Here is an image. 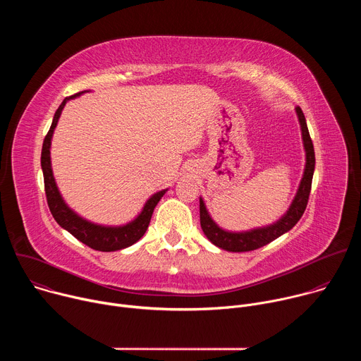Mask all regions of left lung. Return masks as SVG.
<instances>
[{"mask_svg":"<svg viewBox=\"0 0 361 361\" xmlns=\"http://www.w3.org/2000/svg\"><path fill=\"white\" fill-rule=\"evenodd\" d=\"M295 111H297L300 126H301V134H302L307 161H305V170H304L302 180L300 183L297 195L291 204V207L288 209L287 214L283 219H280V221H277L276 224H273L270 227L257 228V230H251L247 233H228V231L221 230L212 220L207 210H205V205H204L202 200L200 198V224H201L204 234L207 235V238L214 245H217L223 250H227V251H233V252L257 250V248H260V247L271 243L273 240L279 238L288 230H291L298 223L301 216L304 214L307 202H308V197H310V191H312L316 156H314L313 141H312L310 133H308V128H307L305 117L300 107H297Z\"/></svg>","mask_w":361,"mask_h":361,"instance_id":"left-lung-1","label":"left lung"}]
</instances>
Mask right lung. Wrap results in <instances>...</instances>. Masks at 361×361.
Wrapping results in <instances>:
<instances>
[{"instance_id": "1", "label": "right lung", "mask_w": 361, "mask_h": 361, "mask_svg": "<svg viewBox=\"0 0 361 361\" xmlns=\"http://www.w3.org/2000/svg\"><path fill=\"white\" fill-rule=\"evenodd\" d=\"M78 94H74L71 97H66L64 101L61 102V106L54 114L53 124H51L44 142H42V149H41V169L44 174V188H45V195H47V202L51 214H53L54 220L66 228L70 234H73L77 240L84 243L92 250L97 251H117L126 247L133 245L137 243L144 233L148 228L151 216L154 209H156L157 202L160 198L164 195L166 190L159 191L157 194H154L144 205V209L141 214L131 221L127 226L123 227H102V226H95L92 223H88L78 217L74 212H71L66 202L63 201L54 177H53V170H51V161H49V145H51V137H53L54 128L57 126V121L60 118V114L66 106V102L70 98L77 97Z\"/></svg>"}]
</instances>
